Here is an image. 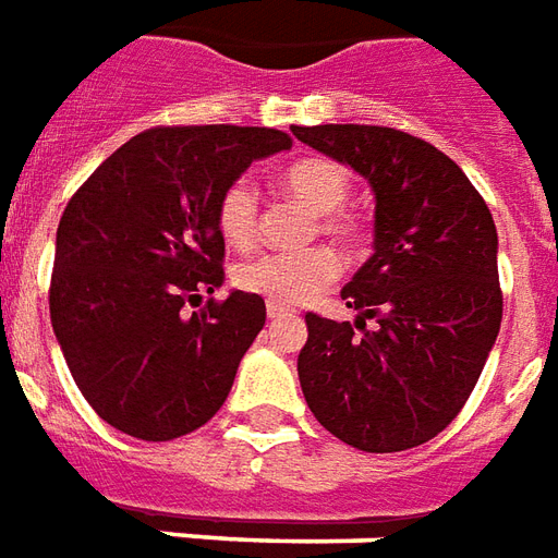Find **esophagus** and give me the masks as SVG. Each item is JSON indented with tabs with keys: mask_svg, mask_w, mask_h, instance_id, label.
I'll return each mask as SVG.
<instances>
[{
	"mask_svg": "<svg viewBox=\"0 0 558 558\" xmlns=\"http://www.w3.org/2000/svg\"><path fill=\"white\" fill-rule=\"evenodd\" d=\"M266 316L268 319H280V316H290V311H287V307H278V304H268Z\"/></svg>",
	"mask_w": 558,
	"mask_h": 558,
	"instance_id": "esophagus-1",
	"label": "esophagus"
}]
</instances>
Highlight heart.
Listing matches in <instances>:
<instances>
[{"label": "heart", "mask_w": 558, "mask_h": 558, "mask_svg": "<svg viewBox=\"0 0 558 558\" xmlns=\"http://www.w3.org/2000/svg\"><path fill=\"white\" fill-rule=\"evenodd\" d=\"M283 192L319 213V230L342 245L363 236L361 221L345 209L352 197V174L331 159H299L280 177ZM216 225L227 245L251 247L259 236V192L247 177H236L216 201ZM340 257L328 247H307L299 254H259L239 263L233 280L242 292L259 295L268 304H304L340 278Z\"/></svg>", "instance_id": "obj_1"}]
</instances>
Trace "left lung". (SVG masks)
<instances>
[{
	"mask_svg": "<svg viewBox=\"0 0 558 558\" xmlns=\"http://www.w3.org/2000/svg\"><path fill=\"white\" fill-rule=\"evenodd\" d=\"M375 192V254L342 287L357 322L307 313L299 378L313 416L363 452L420 447L458 416L502 322L497 227L468 174L416 135L292 126ZM379 328L365 331V319Z\"/></svg>",
	"mask_w": 558,
	"mask_h": 558,
	"instance_id": "left-lung-1",
	"label": "left lung"
}]
</instances>
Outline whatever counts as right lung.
<instances>
[{
    "label": "right lung",
    "instance_id": "right-lung-1",
    "mask_svg": "<svg viewBox=\"0 0 558 558\" xmlns=\"http://www.w3.org/2000/svg\"><path fill=\"white\" fill-rule=\"evenodd\" d=\"M268 126H153L76 189L59 221L49 316L73 381L123 435L174 440L225 405L266 301L225 283L216 201L254 159L290 150Z\"/></svg>",
    "mask_w": 558,
    "mask_h": 558
}]
</instances>
